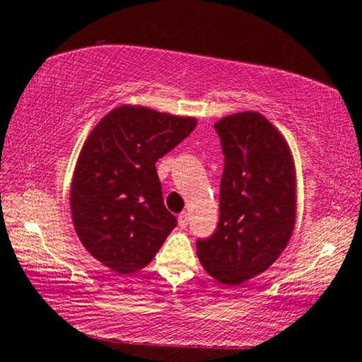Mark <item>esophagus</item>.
Masks as SVG:
<instances>
[{
  "label": "esophagus",
  "mask_w": 362,
  "mask_h": 362,
  "mask_svg": "<svg viewBox=\"0 0 362 362\" xmlns=\"http://www.w3.org/2000/svg\"><path fill=\"white\" fill-rule=\"evenodd\" d=\"M179 225L182 226V228H185V226L188 225V214L187 212H182L179 216Z\"/></svg>",
  "instance_id": "esophagus-1"
}]
</instances>
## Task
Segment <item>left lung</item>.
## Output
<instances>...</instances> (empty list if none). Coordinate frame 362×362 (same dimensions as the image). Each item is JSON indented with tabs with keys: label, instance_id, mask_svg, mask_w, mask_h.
<instances>
[{
	"label": "left lung",
	"instance_id": "8db88e82",
	"mask_svg": "<svg viewBox=\"0 0 362 362\" xmlns=\"http://www.w3.org/2000/svg\"><path fill=\"white\" fill-rule=\"evenodd\" d=\"M225 166L217 230L196 241L201 265L236 286L272 267L296 225V166L281 132L257 112L217 121Z\"/></svg>",
	"mask_w": 362,
	"mask_h": 362
}]
</instances>
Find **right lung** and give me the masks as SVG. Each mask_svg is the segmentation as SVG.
<instances>
[{
	"label": "right lung",
	"mask_w": 362,
	"mask_h": 362,
	"mask_svg": "<svg viewBox=\"0 0 362 362\" xmlns=\"http://www.w3.org/2000/svg\"><path fill=\"white\" fill-rule=\"evenodd\" d=\"M196 118L122 105L103 116L79 153L70 189L76 235L121 274L145 268L175 228L156 161L196 127Z\"/></svg>",
	"instance_id": "add662e5"
}]
</instances>
